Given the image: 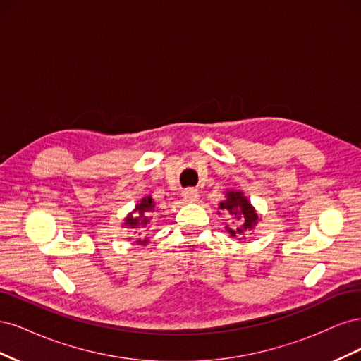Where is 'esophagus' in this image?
Returning a JSON list of instances; mask_svg holds the SVG:
<instances>
[{
	"instance_id": "esophagus-1",
	"label": "esophagus",
	"mask_w": 361,
	"mask_h": 361,
	"mask_svg": "<svg viewBox=\"0 0 361 361\" xmlns=\"http://www.w3.org/2000/svg\"><path fill=\"white\" fill-rule=\"evenodd\" d=\"M197 199H199V192L192 188H187L182 192V200L185 203H194L197 202Z\"/></svg>"
}]
</instances>
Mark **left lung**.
I'll return each mask as SVG.
<instances>
[{"instance_id": "left-lung-1", "label": "left lung", "mask_w": 361, "mask_h": 361, "mask_svg": "<svg viewBox=\"0 0 361 361\" xmlns=\"http://www.w3.org/2000/svg\"><path fill=\"white\" fill-rule=\"evenodd\" d=\"M218 207H220L226 215L232 216V220L239 221V224L235 227L226 226V231L231 233V236H235L238 239H244L248 231H251L259 221V215L256 214L255 207L251 206V203L241 191H227L226 200H223Z\"/></svg>"}]
</instances>
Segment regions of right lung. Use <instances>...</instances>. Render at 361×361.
<instances>
[{
  "mask_svg": "<svg viewBox=\"0 0 361 361\" xmlns=\"http://www.w3.org/2000/svg\"><path fill=\"white\" fill-rule=\"evenodd\" d=\"M155 211V203L154 200H152L150 195H147V197H143L140 200L138 204H135V209L130 212L126 218H125V223L123 226H128L130 228H135V227H146L149 223H150V218H152V212ZM136 215L134 216L133 214ZM138 244H146L147 239H145V241H137Z\"/></svg>",
  "mask_w": 361,
  "mask_h": 361,
  "instance_id": "add662e5",
  "label": "right lung"
}]
</instances>
